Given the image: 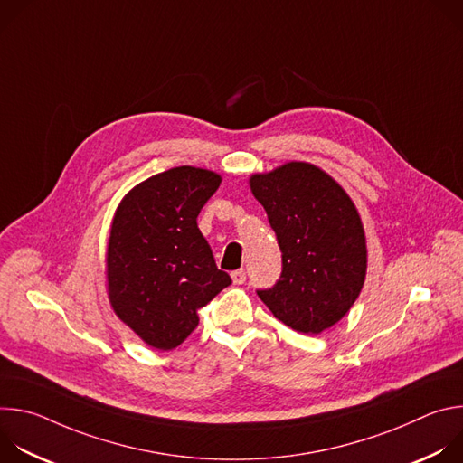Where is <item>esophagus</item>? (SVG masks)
Returning <instances> with one entry per match:
<instances>
[{
    "label": "esophagus",
    "instance_id": "1",
    "mask_svg": "<svg viewBox=\"0 0 463 463\" xmlns=\"http://www.w3.org/2000/svg\"><path fill=\"white\" fill-rule=\"evenodd\" d=\"M231 277H232V282H234V284H243V282L247 280L245 269H236V271L231 273Z\"/></svg>",
    "mask_w": 463,
    "mask_h": 463
}]
</instances>
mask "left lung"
<instances>
[{
	"label": "left lung",
	"mask_w": 463,
	"mask_h": 463,
	"mask_svg": "<svg viewBox=\"0 0 463 463\" xmlns=\"http://www.w3.org/2000/svg\"><path fill=\"white\" fill-rule=\"evenodd\" d=\"M282 250V275L258 289L295 332L318 335L357 300L366 277V238L343 186L309 163H286L249 179Z\"/></svg>",
	"instance_id": "8db88e82"
}]
</instances>
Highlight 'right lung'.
<instances>
[{"instance_id": "add662e5", "label": "right lung", "mask_w": 463, "mask_h": 463, "mask_svg": "<svg viewBox=\"0 0 463 463\" xmlns=\"http://www.w3.org/2000/svg\"><path fill=\"white\" fill-rule=\"evenodd\" d=\"M216 172L177 166L131 188L115 211L106 252L109 302L152 348L179 346L231 277L218 269L197 214L218 190Z\"/></svg>"}]
</instances>
